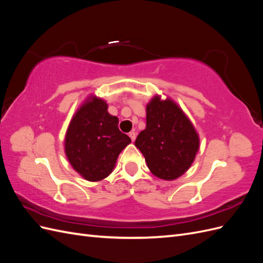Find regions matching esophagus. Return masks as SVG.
Returning <instances> with one entry per match:
<instances>
[{"label":"esophagus","mask_w":263,"mask_h":263,"mask_svg":"<svg viewBox=\"0 0 263 263\" xmlns=\"http://www.w3.org/2000/svg\"><path fill=\"white\" fill-rule=\"evenodd\" d=\"M128 136L130 137V139H132L133 141H135V139H136V133H135V132H130V133L128 134Z\"/></svg>","instance_id":"obj_1"}]
</instances>
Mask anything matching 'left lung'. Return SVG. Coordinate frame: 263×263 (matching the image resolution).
I'll use <instances>...</instances> for the list:
<instances>
[{
    "mask_svg": "<svg viewBox=\"0 0 263 263\" xmlns=\"http://www.w3.org/2000/svg\"><path fill=\"white\" fill-rule=\"evenodd\" d=\"M135 146L144 155L154 176L173 181L192 165L200 149V137L176 102L155 95L146 106V128L139 133Z\"/></svg>",
    "mask_w": 263,
    "mask_h": 263,
    "instance_id": "8db88e82",
    "label": "left lung"
}]
</instances>
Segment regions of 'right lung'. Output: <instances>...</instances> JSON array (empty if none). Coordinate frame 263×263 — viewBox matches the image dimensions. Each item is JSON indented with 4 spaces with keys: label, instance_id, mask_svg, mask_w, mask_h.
Returning a JSON list of instances; mask_svg holds the SVG:
<instances>
[{
    "label": "right lung",
    "instance_id": "1",
    "mask_svg": "<svg viewBox=\"0 0 263 263\" xmlns=\"http://www.w3.org/2000/svg\"><path fill=\"white\" fill-rule=\"evenodd\" d=\"M107 103L89 95L71 118L65 153L72 168L90 182L107 178L119 154L132 140L118 129V118L107 112Z\"/></svg>",
    "mask_w": 263,
    "mask_h": 263
}]
</instances>
